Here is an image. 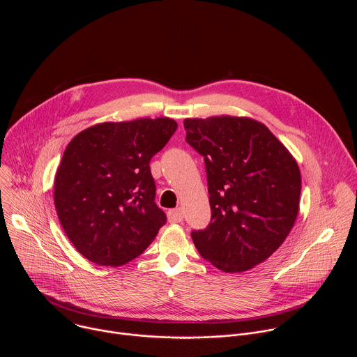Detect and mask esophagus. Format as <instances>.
Wrapping results in <instances>:
<instances>
[{"instance_id":"1","label":"esophagus","mask_w":357,"mask_h":357,"mask_svg":"<svg viewBox=\"0 0 357 357\" xmlns=\"http://www.w3.org/2000/svg\"><path fill=\"white\" fill-rule=\"evenodd\" d=\"M168 220H169L171 223H179V222H182V220H183V212H182V209H181V208H178V209H171V211L168 212Z\"/></svg>"}]
</instances>
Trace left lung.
Returning a JSON list of instances; mask_svg holds the SVG:
<instances>
[{"mask_svg":"<svg viewBox=\"0 0 357 357\" xmlns=\"http://www.w3.org/2000/svg\"><path fill=\"white\" fill-rule=\"evenodd\" d=\"M186 141L205 160L212 219L192 231L200 256L225 273L266 261L299 211L301 172L284 144L260 121L185 119Z\"/></svg>","mask_w":357,"mask_h":357,"instance_id":"left-lung-1","label":"left lung"}]
</instances>
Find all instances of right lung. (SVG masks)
<instances>
[{
    "label": "right lung",
    "mask_w": 357,
    "mask_h": 357,
    "mask_svg": "<svg viewBox=\"0 0 357 357\" xmlns=\"http://www.w3.org/2000/svg\"><path fill=\"white\" fill-rule=\"evenodd\" d=\"M176 127L168 117L109 121L68 144L54 200L68 238L89 261L123 266L142 254L165 225L149 161Z\"/></svg>",
    "instance_id": "right-lung-1"
}]
</instances>
